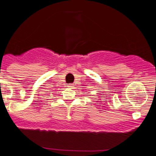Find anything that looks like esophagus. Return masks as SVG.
I'll use <instances>...</instances> for the list:
<instances>
[{"label": "esophagus", "mask_w": 156, "mask_h": 156, "mask_svg": "<svg viewBox=\"0 0 156 156\" xmlns=\"http://www.w3.org/2000/svg\"><path fill=\"white\" fill-rule=\"evenodd\" d=\"M67 86H68V87H69V88H72V87H74L73 84H69Z\"/></svg>", "instance_id": "1"}]
</instances>
